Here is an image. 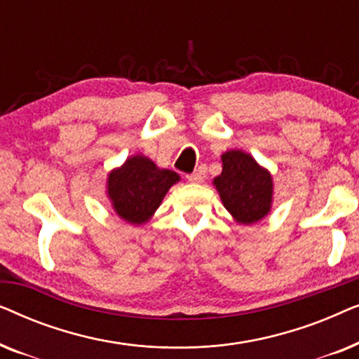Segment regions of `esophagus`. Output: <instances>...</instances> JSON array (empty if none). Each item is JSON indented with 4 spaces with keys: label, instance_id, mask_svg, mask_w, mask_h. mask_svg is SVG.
Listing matches in <instances>:
<instances>
[{
    "label": "esophagus",
    "instance_id": "obj_1",
    "mask_svg": "<svg viewBox=\"0 0 359 359\" xmlns=\"http://www.w3.org/2000/svg\"><path fill=\"white\" fill-rule=\"evenodd\" d=\"M188 178V181H191V183H203V175L201 173H191L186 176Z\"/></svg>",
    "mask_w": 359,
    "mask_h": 359
}]
</instances>
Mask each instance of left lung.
Here are the masks:
<instances>
[{
	"mask_svg": "<svg viewBox=\"0 0 359 359\" xmlns=\"http://www.w3.org/2000/svg\"><path fill=\"white\" fill-rule=\"evenodd\" d=\"M214 186L224 208L238 224L258 222L271 210V173L242 150L222 154V173L215 176Z\"/></svg>",
	"mask_w": 359,
	"mask_h": 359,
	"instance_id": "obj_1",
	"label": "left lung"
}]
</instances>
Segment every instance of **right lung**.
I'll use <instances>...</instances> for the list:
<instances>
[{"instance_id": "1", "label": "right lung", "mask_w": 359, "mask_h": 359, "mask_svg": "<svg viewBox=\"0 0 359 359\" xmlns=\"http://www.w3.org/2000/svg\"><path fill=\"white\" fill-rule=\"evenodd\" d=\"M178 181L180 175L175 171L158 168L144 155H134L107 176V198L121 219L142 225L150 220Z\"/></svg>"}]
</instances>
